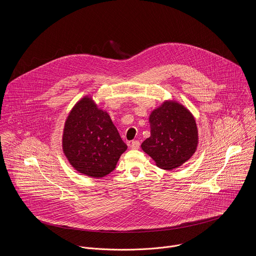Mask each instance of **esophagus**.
Masks as SVG:
<instances>
[{
	"label": "esophagus",
	"mask_w": 256,
	"mask_h": 256,
	"mask_svg": "<svg viewBox=\"0 0 256 256\" xmlns=\"http://www.w3.org/2000/svg\"><path fill=\"white\" fill-rule=\"evenodd\" d=\"M130 148L132 150H138L140 148V142L138 140H132L130 144Z\"/></svg>",
	"instance_id": "esophagus-1"
}]
</instances>
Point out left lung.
Here are the masks:
<instances>
[{"label": "left lung", "instance_id": "left-lung-1", "mask_svg": "<svg viewBox=\"0 0 256 256\" xmlns=\"http://www.w3.org/2000/svg\"><path fill=\"white\" fill-rule=\"evenodd\" d=\"M151 136L142 144V151L164 170H173L188 161L198 144L196 118L175 100H165L149 116Z\"/></svg>", "mask_w": 256, "mask_h": 256}]
</instances>
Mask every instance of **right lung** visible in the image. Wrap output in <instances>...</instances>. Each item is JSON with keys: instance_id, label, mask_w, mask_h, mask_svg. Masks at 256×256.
Segmentation results:
<instances>
[{"instance_id": "add662e5", "label": "right lung", "mask_w": 256, "mask_h": 256, "mask_svg": "<svg viewBox=\"0 0 256 256\" xmlns=\"http://www.w3.org/2000/svg\"><path fill=\"white\" fill-rule=\"evenodd\" d=\"M62 146L72 167L92 178L114 171L128 149L107 112L99 108L89 95L70 109L64 122Z\"/></svg>"}]
</instances>
